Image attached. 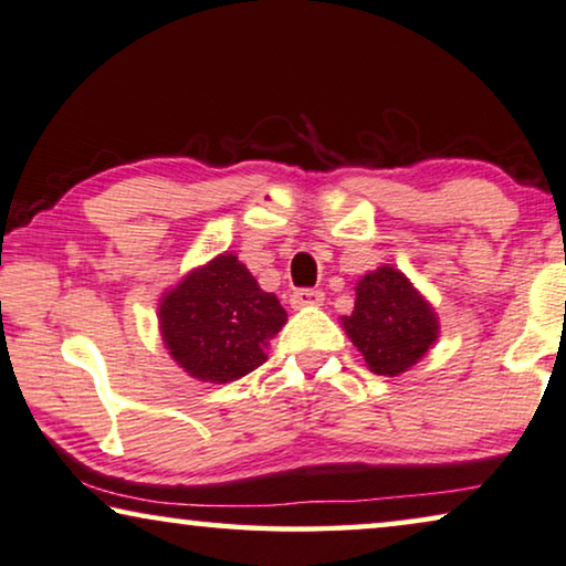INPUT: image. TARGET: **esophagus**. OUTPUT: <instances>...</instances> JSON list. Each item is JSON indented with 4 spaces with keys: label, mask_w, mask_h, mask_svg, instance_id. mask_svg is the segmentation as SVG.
Masks as SVG:
<instances>
[{
    "label": "esophagus",
    "mask_w": 566,
    "mask_h": 566,
    "mask_svg": "<svg viewBox=\"0 0 566 566\" xmlns=\"http://www.w3.org/2000/svg\"><path fill=\"white\" fill-rule=\"evenodd\" d=\"M323 300H325V294L317 292V290H297V292L290 294V305L294 310L317 307V305H323Z\"/></svg>",
    "instance_id": "34e87169"
}]
</instances>
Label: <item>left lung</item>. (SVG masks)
<instances>
[{
	"label": "left lung",
	"mask_w": 566,
	"mask_h": 566,
	"mask_svg": "<svg viewBox=\"0 0 566 566\" xmlns=\"http://www.w3.org/2000/svg\"><path fill=\"white\" fill-rule=\"evenodd\" d=\"M346 336L366 366L381 377H400L439 340L431 302L395 266H379L356 282L352 315L340 317Z\"/></svg>",
	"instance_id": "1"
}]
</instances>
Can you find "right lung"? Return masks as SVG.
<instances>
[{
  "label": "right lung",
  "mask_w": 566,
  "mask_h": 566,
  "mask_svg": "<svg viewBox=\"0 0 566 566\" xmlns=\"http://www.w3.org/2000/svg\"><path fill=\"white\" fill-rule=\"evenodd\" d=\"M286 323L274 292H264L235 253H218L181 276L158 300V331L174 361L192 379L226 385L266 361Z\"/></svg>",
  "instance_id": "obj_1"
}]
</instances>
